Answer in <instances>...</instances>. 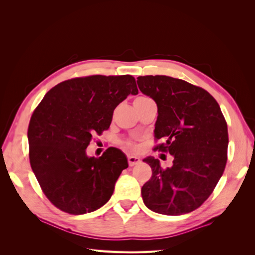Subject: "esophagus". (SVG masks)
Wrapping results in <instances>:
<instances>
[{
  "mask_svg": "<svg viewBox=\"0 0 255 255\" xmlns=\"http://www.w3.org/2000/svg\"><path fill=\"white\" fill-rule=\"evenodd\" d=\"M128 165H129V167H133V166H135V165H137V164H139V163H140V158H139V157H137V156L129 155V156L128 157Z\"/></svg>",
  "mask_w": 255,
  "mask_h": 255,
  "instance_id": "1",
  "label": "esophagus"
}]
</instances>
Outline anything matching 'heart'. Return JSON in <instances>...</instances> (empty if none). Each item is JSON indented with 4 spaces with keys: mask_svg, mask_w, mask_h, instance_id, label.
Returning <instances> with one entry per match:
<instances>
[{
    "mask_svg": "<svg viewBox=\"0 0 255 255\" xmlns=\"http://www.w3.org/2000/svg\"><path fill=\"white\" fill-rule=\"evenodd\" d=\"M143 98H145V97H139V98H137L136 100H140V99H143ZM136 100H135V101H136ZM125 146H126V148H128V149H130V150H135L137 148V145L134 142H132V141H127L125 143Z\"/></svg>",
    "mask_w": 255,
    "mask_h": 255,
    "instance_id": "heart-1",
    "label": "heart"
}]
</instances>
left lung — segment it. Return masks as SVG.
<instances>
[{"label":"left lung","instance_id":"obj_1","mask_svg":"<svg viewBox=\"0 0 255 255\" xmlns=\"http://www.w3.org/2000/svg\"><path fill=\"white\" fill-rule=\"evenodd\" d=\"M143 95L157 105L154 137L164 140L154 150L168 152L173 165L163 169L152 156L143 159L152 169L141 188L151 211L177 216L201 206L225 171L228 126L217 101L201 87L166 75L138 76Z\"/></svg>","mask_w":255,"mask_h":255}]
</instances>
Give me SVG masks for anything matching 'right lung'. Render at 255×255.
Masks as SVG:
<instances>
[{"label":"right lung","instance_id":"obj_1","mask_svg":"<svg viewBox=\"0 0 255 255\" xmlns=\"http://www.w3.org/2000/svg\"><path fill=\"white\" fill-rule=\"evenodd\" d=\"M132 75H91L61 82L36 107L27 129L29 163L43 194L63 212L83 215L111 199L128 167L126 154L109 148L100 157L86 149L111 126L114 110L137 95Z\"/></svg>","mask_w":255,"mask_h":255}]
</instances>
